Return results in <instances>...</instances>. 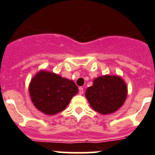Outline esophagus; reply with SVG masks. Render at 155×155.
Wrapping results in <instances>:
<instances>
[{"mask_svg": "<svg viewBox=\"0 0 155 155\" xmlns=\"http://www.w3.org/2000/svg\"><path fill=\"white\" fill-rule=\"evenodd\" d=\"M83 92H84V91H83V87H79V94H80V95H82V94H83Z\"/></svg>", "mask_w": 155, "mask_h": 155, "instance_id": "34e87169", "label": "esophagus"}]
</instances>
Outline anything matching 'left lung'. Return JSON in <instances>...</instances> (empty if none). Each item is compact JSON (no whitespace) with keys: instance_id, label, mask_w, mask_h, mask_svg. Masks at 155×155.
<instances>
[{"instance_id":"obj_1","label":"left lung","mask_w":155,"mask_h":155,"mask_svg":"<svg viewBox=\"0 0 155 155\" xmlns=\"http://www.w3.org/2000/svg\"><path fill=\"white\" fill-rule=\"evenodd\" d=\"M127 96L126 83L119 76H101L87 89L86 97L93 109L103 115L116 111Z\"/></svg>"}]
</instances>
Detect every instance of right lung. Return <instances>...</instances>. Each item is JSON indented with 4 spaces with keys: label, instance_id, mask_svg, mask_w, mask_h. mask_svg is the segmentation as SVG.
I'll return each mask as SVG.
<instances>
[{
    "label": "right lung",
    "instance_id": "1",
    "mask_svg": "<svg viewBox=\"0 0 155 155\" xmlns=\"http://www.w3.org/2000/svg\"><path fill=\"white\" fill-rule=\"evenodd\" d=\"M77 93L78 87L73 81L45 71L38 72L29 85L33 104L47 115L62 111Z\"/></svg>",
    "mask_w": 155,
    "mask_h": 155
}]
</instances>
